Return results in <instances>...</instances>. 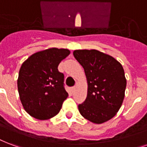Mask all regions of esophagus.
<instances>
[{"label": "esophagus", "mask_w": 147, "mask_h": 147, "mask_svg": "<svg viewBox=\"0 0 147 147\" xmlns=\"http://www.w3.org/2000/svg\"><path fill=\"white\" fill-rule=\"evenodd\" d=\"M74 90H75V86L74 87H72V88H71V90H72V91H74Z\"/></svg>", "instance_id": "34e87169"}]
</instances>
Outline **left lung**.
<instances>
[{
	"mask_svg": "<svg viewBox=\"0 0 147 147\" xmlns=\"http://www.w3.org/2000/svg\"><path fill=\"white\" fill-rule=\"evenodd\" d=\"M73 54L88 80V95L78 105L80 115L96 124L111 119L125 97L126 80L123 67L115 58L95 49L74 50Z\"/></svg>",
	"mask_w": 147,
	"mask_h": 147,
	"instance_id": "obj_1",
	"label": "left lung"
}]
</instances>
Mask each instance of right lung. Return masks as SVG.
Listing matches in <instances>:
<instances>
[{
    "mask_svg": "<svg viewBox=\"0 0 147 147\" xmlns=\"http://www.w3.org/2000/svg\"><path fill=\"white\" fill-rule=\"evenodd\" d=\"M69 53L67 49H48L32 54L22 63L18 90L23 108L31 116L46 120L60 111L68 93L58 66Z\"/></svg>",
    "mask_w": 147,
    "mask_h": 147,
    "instance_id": "add662e5",
    "label": "right lung"
}]
</instances>
